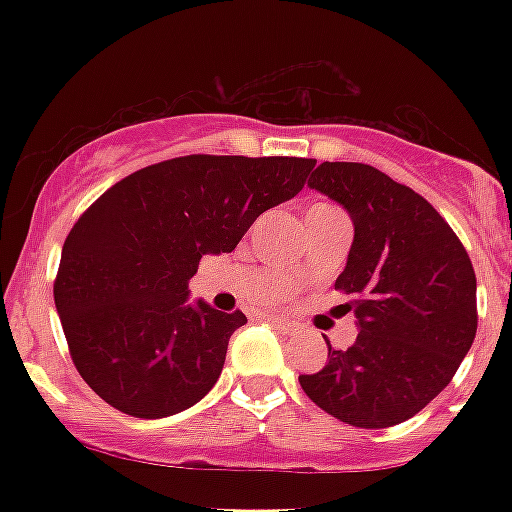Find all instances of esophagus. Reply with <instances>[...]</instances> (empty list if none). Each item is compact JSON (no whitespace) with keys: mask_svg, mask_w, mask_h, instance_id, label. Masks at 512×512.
Instances as JSON below:
<instances>
[{"mask_svg":"<svg viewBox=\"0 0 512 512\" xmlns=\"http://www.w3.org/2000/svg\"><path fill=\"white\" fill-rule=\"evenodd\" d=\"M271 324L279 329L281 335H295L297 332V324L292 319H287V316H271Z\"/></svg>","mask_w":512,"mask_h":512,"instance_id":"1","label":"esophagus"}]
</instances>
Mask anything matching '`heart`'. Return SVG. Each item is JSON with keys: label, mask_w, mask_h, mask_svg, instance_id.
Wrapping results in <instances>:
<instances>
[{"label": "heart", "mask_w": 512, "mask_h": 512, "mask_svg": "<svg viewBox=\"0 0 512 512\" xmlns=\"http://www.w3.org/2000/svg\"><path fill=\"white\" fill-rule=\"evenodd\" d=\"M321 207H324V204H319V207H313V209H321Z\"/></svg>", "instance_id": "heart-1"}]
</instances>
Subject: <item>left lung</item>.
<instances>
[{
    "instance_id": "left-lung-1",
    "label": "left lung",
    "mask_w": 512,
    "mask_h": 512,
    "mask_svg": "<svg viewBox=\"0 0 512 512\" xmlns=\"http://www.w3.org/2000/svg\"><path fill=\"white\" fill-rule=\"evenodd\" d=\"M308 188L348 209L353 244L335 289L358 335L300 374L313 404L356 428H390L452 382L476 337V273L433 204L369 164L324 162Z\"/></svg>"
}]
</instances>
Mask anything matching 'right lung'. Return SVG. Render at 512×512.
Here are the masks:
<instances>
[{
  "mask_svg": "<svg viewBox=\"0 0 512 512\" xmlns=\"http://www.w3.org/2000/svg\"><path fill=\"white\" fill-rule=\"evenodd\" d=\"M313 159L180 156L111 185L68 233L55 308L82 380L159 420L207 396L241 311L191 303L204 255L233 252L265 209L303 191Z\"/></svg>",
  "mask_w": 512,
  "mask_h": 512,
  "instance_id": "1",
  "label": "right lung"
}]
</instances>
